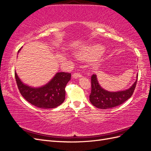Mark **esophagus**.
I'll return each mask as SVG.
<instances>
[{"label": "esophagus", "mask_w": 151, "mask_h": 151, "mask_svg": "<svg viewBox=\"0 0 151 151\" xmlns=\"http://www.w3.org/2000/svg\"><path fill=\"white\" fill-rule=\"evenodd\" d=\"M72 77L75 79H77V78H78V77H82V74H81V73H79V72H76V73H74V74H72Z\"/></svg>", "instance_id": "obj_1"}]
</instances>
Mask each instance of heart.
I'll return each mask as SVG.
<instances>
[{"label":"heart","mask_w":151,"mask_h":151,"mask_svg":"<svg viewBox=\"0 0 151 151\" xmlns=\"http://www.w3.org/2000/svg\"><path fill=\"white\" fill-rule=\"evenodd\" d=\"M103 47L99 45H89L80 48L75 52V56L79 60H92L94 65L98 64V57L103 51Z\"/></svg>","instance_id":"heart-1"}]
</instances>
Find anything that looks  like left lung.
Instances as JSON below:
<instances>
[{"label":"left lung","mask_w":151,"mask_h":151,"mask_svg":"<svg viewBox=\"0 0 151 151\" xmlns=\"http://www.w3.org/2000/svg\"><path fill=\"white\" fill-rule=\"evenodd\" d=\"M138 74L137 75V79ZM91 92L89 100L93 106L100 109L111 108L125 102L133 94L137 84L135 81L129 89L118 92H109L102 88L98 83L96 74L91 76Z\"/></svg>","instance_id":"1"}]
</instances>
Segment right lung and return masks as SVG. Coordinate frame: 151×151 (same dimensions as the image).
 Listing matches in <instances>:
<instances>
[{
    "mask_svg": "<svg viewBox=\"0 0 151 151\" xmlns=\"http://www.w3.org/2000/svg\"><path fill=\"white\" fill-rule=\"evenodd\" d=\"M70 77V73L58 72L47 84L33 88L22 83L15 72L16 83L21 94L33 106L44 109L56 108L63 103L65 98V88Z\"/></svg>",
    "mask_w": 151,
    "mask_h": 151,
    "instance_id": "1",
    "label": "right lung"
}]
</instances>
